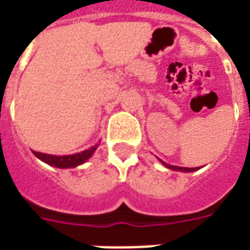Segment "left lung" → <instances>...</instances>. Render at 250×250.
Returning a JSON list of instances; mask_svg holds the SVG:
<instances>
[{"instance_id":"obj_1","label":"left lung","mask_w":250,"mask_h":250,"mask_svg":"<svg viewBox=\"0 0 250 250\" xmlns=\"http://www.w3.org/2000/svg\"><path fill=\"white\" fill-rule=\"evenodd\" d=\"M160 160V159H159ZM160 163H162L164 167L169 168V169H172V171H180V172H193L196 171V169H199V168H188V167H177V166H171V164H167L166 162H163V160H160Z\"/></svg>"}]
</instances>
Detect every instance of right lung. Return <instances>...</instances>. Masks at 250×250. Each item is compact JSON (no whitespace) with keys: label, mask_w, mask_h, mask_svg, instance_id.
<instances>
[{"label":"right lung","mask_w":250,"mask_h":250,"mask_svg":"<svg viewBox=\"0 0 250 250\" xmlns=\"http://www.w3.org/2000/svg\"><path fill=\"white\" fill-rule=\"evenodd\" d=\"M97 147L98 146H94L91 148L84 149L82 152L75 153V155H64V156H55V155H47V153L36 152V151H33V152H34V155H36L40 160L47 163V164L53 166V167L74 168L91 158L92 153L97 149Z\"/></svg>","instance_id":"obj_1"}]
</instances>
